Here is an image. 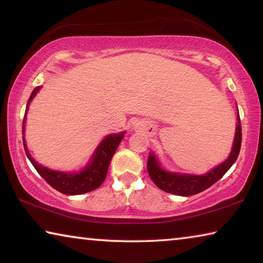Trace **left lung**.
I'll return each mask as SVG.
<instances>
[{"instance_id": "left-lung-1", "label": "left lung", "mask_w": 263, "mask_h": 263, "mask_svg": "<svg viewBox=\"0 0 263 263\" xmlns=\"http://www.w3.org/2000/svg\"><path fill=\"white\" fill-rule=\"evenodd\" d=\"M237 118L238 124L235 127L234 141L229 158L219 166L209 172L208 174L189 175L167 172L160 166L158 158L153 153H149L147 160V172L155 185L166 193L186 197V196L202 193L203 190L210 188L218 180H220L235 162L240 152V147H241V124H240L239 112Z\"/></svg>"}]
</instances>
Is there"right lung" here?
I'll list each match as a JSON object with an SVG mask.
<instances>
[{
    "instance_id": "obj_1",
    "label": "right lung",
    "mask_w": 263,
    "mask_h": 263,
    "mask_svg": "<svg viewBox=\"0 0 263 263\" xmlns=\"http://www.w3.org/2000/svg\"><path fill=\"white\" fill-rule=\"evenodd\" d=\"M41 90V87H37L33 89L32 94H31L30 99L26 104V110L23 119V127H22V133H23V145L26 153V157L29 158L31 163L33 164L35 171L41 175L44 180H45L52 188L60 191L61 194L65 195H81L89 193V191L95 190L96 188L103 183L108 173V168L111 161V158L117 149L119 142L122 141L125 132L116 133V135H109L106 136L101 144L97 146L94 154H92L91 160L89 163L84 167L82 171L77 173H64V172H57L48 169L46 167H43L42 164L35 162L33 158L31 157L29 153L28 147H26V142L24 138L25 132V119H26V112L29 110V105L31 101L33 100L35 94Z\"/></svg>"
}]
</instances>
